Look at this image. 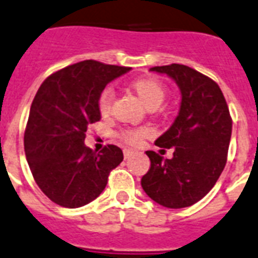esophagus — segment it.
I'll list each match as a JSON object with an SVG mask.
<instances>
[{
    "label": "esophagus",
    "mask_w": 258,
    "mask_h": 258,
    "mask_svg": "<svg viewBox=\"0 0 258 258\" xmlns=\"http://www.w3.org/2000/svg\"><path fill=\"white\" fill-rule=\"evenodd\" d=\"M133 153H135L133 149H123V156H125V159H129Z\"/></svg>",
    "instance_id": "34e87169"
}]
</instances>
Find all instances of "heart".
I'll use <instances>...</instances> for the list:
<instances>
[{"label":"heart","mask_w":258,"mask_h":258,"mask_svg":"<svg viewBox=\"0 0 258 258\" xmlns=\"http://www.w3.org/2000/svg\"><path fill=\"white\" fill-rule=\"evenodd\" d=\"M132 90L137 94V97L141 99L144 105L148 109H156L163 103L165 98V87L159 79L152 77L139 78L132 82ZM111 99H113V91L110 89H105L98 98V110L101 114H107L110 110ZM151 135V131L148 127H136V129H125L119 132V139L131 145H139L147 136Z\"/></svg>","instance_id":"heart-1"}]
</instances>
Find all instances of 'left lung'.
I'll list each match as a JSON object with an SVG mask.
<instances>
[{
  "label": "left lung",
  "instance_id": "obj_1",
  "mask_svg": "<svg viewBox=\"0 0 258 258\" xmlns=\"http://www.w3.org/2000/svg\"><path fill=\"white\" fill-rule=\"evenodd\" d=\"M179 86L180 109L173 123L156 140L173 148L172 159L147 151L151 168L141 179L143 189L159 205L183 209L197 203L221 176L227 160L231 117L226 99L213 79L188 66L152 67Z\"/></svg>",
  "mask_w": 258,
  "mask_h": 258
}]
</instances>
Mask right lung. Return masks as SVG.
<instances>
[{
    "mask_svg": "<svg viewBox=\"0 0 258 258\" xmlns=\"http://www.w3.org/2000/svg\"><path fill=\"white\" fill-rule=\"evenodd\" d=\"M129 67L83 60L45 79L32 102L24 148L33 179L53 203L77 209L93 202L123 160L115 145L99 153L85 145L86 132L101 119L98 98Z\"/></svg>",
    "mask_w": 258,
    "mask_h": 258,
    "instance_id": "add662e5",
    "label": "right lung"
}]
</instances>
